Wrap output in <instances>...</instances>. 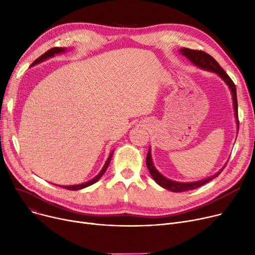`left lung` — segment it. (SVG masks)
Segmentation results:
<instances>
[{
  "label": "left lung",
  "mask_w": 255,
  "mask_h": 255,
  "mask_svg": "<svg viewBox=\"0 0 255 255\" xmlns=\"http://www.w3.org/2000/svg\"><path fill=\"white\" fill-rule=\"evenodd\" d=\"M180 52L184 57H186L190 62H192L194 65L198 66L199 68L211 71V72H215L217 73L223 80L225 82V84L229 86L231 92H232V96H233V101H234V110H235V116H236V122H237V126H238V130H239V119H238V100H237V89L236 86L234 84V82L232 80V78L227 75V73L221 68L220 65L218 64V62L214 59L212 56H210L209 53L202 51V50H195V49H190V48H181ZM145 163H146V167H148L152 178L154 179V181L160 185L161 187H163L164 189H167L171 192H184V191H188V190H193L198 188V187L203 186L205 184H207L208 182L212 181L213 179H215L216 177H218L221 171L224 169V167L218 171L215 175L209 177L207 179L200 180V181H196V182H189V183H180V182H176V181H171L167 178H165L164 176H162L154 166L153 161H152V157H151V151L149 149L148 155H146V159H145Z\"/></svg>",
  "instance_id": "obj_1"
}]
</instances>
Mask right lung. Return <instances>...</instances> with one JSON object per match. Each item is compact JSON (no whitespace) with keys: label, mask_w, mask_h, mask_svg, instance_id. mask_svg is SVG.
I'll list each match as a JSON object with an SVG mask.
<instances>
[{"label":"right lung","mask_w":255,"mask_h":255,"mask_svg":"<svg viewBox=\"0 0 255 255\" xmlns=\"http://www.w3.org/2000/svg\"><path fill=\"white\" fill-rule=\"evenodd\" d=\"M65 51H66V48H63V47H52V48H50L49 50H47L45 53H43L42 56H40L36 61H34V62L32 63V66H34L35 64H38V63H41V62H43L44 60H46V59H48V58L53 57V56L56 55V53H62V52H65ZM113 153H114V152H112L111 155L109 156V158H107L106 162H105L104 166L102 167L101 171H100V172L98 173V175H97L95 178H94V179H92V180H90V181H88V182H86V183L79 184V185L60 186V187H62V188H65V189H68V190H80V189H83V188H86V187H88V186L93 185L94 183H96V182L104 175L105 170L107 169V167H109L110 162H111V160H112V157H113ZM58 186H59V185H58Z\"/></svg>","instance_id":"1"}]
</instances>
